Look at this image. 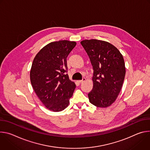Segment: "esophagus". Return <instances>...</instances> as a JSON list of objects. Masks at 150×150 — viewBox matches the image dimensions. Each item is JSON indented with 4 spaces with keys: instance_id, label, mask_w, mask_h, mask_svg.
I'll return each instance as SVG.
<instances>
[{
    "instance_id": "34e87169",
    "label": "esophagus",
    "mask_w": 150,
    "mask_h": 150,
    "mask_svg": "<svg viewBox=\"0 0 150 150\" xmlns=\"http://www.w3.org/2000/svg\"><path fill=\"white\" fill-rule=\"evenodd\" d=\"M85 80H86V79H85V78H82V80H79V81H78V82L79 83H83V82H85Z\"/></svg>"
}]
</instances>
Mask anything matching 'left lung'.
<instances>
[{
  "instance_id": "left-lung-1",
  "label": "left lung",
  "mask_w": 150,
  "mask_h": 150,
  "mask_svg": "<svg viewBox=\"0 0 150 150\" xmlns=\"http://www.w3.org/2000/svg\"><path fill=\"white\" fill-rule=\"evenodd\" d=\"M81 44L94 70L89 101L98 108H108L115 101L122 87L126 74L123 56L115 46L105 41L85 40Z\"/></svg>"
}]
</instances>
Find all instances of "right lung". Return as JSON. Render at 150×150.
Instances as JSON below:
<instances>
[{
  "label": "right lung",
  "mask_w": 150,
  "mask_h": 150,
  "mask_svg": "<svg viewBox=\"0 0 150 150\" xmlns=\"http://www.w3.org/2000/svg\"><path fill=\"white\" fill-rule=\"evenodd\" d=\"M76 42L68 40L52 42L35 56L30 71L32 87L46 108L60 112L69 105L76 85L68 75L67 58Z\"/></svg>",
  "instance_id": "1"
}]
</instances>
